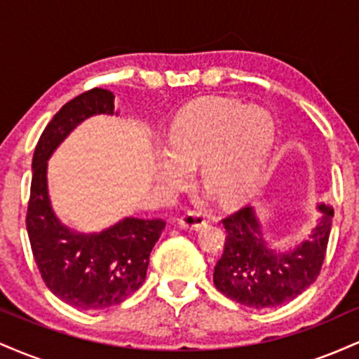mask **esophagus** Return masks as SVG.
Returning a JSON list of instances; mask_svg holds the SVG:
<instances>
[{
	"instance_id": "obj_1",
	"label": "esophagus",
	"mask_w": 359,
	"mask_h": 359,
	"mask_svg": "<svg viewBox=\"0 0 359 359\" xmlns=\"http://www.w3.org/2000/svg\"><path fill=\"white\" fill-rule=\"evenodd\" d=\"M179 224L184 229H201L205 224V216L201 211H187L180 216Z\"/></svg>"
}]
</instances>
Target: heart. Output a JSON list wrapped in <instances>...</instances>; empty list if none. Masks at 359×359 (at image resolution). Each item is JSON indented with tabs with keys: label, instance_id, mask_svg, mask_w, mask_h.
I'll return each mask as SVG.
<instances>
[{
	"label": "heart",
	"instance_id": "heart-1",
	"mask_svg": "<svg viewBox=\"0 0 359 359\" xmlns=\"http://www.w3.org/2000/svg\"><path fill=\"white\" fill-rule=\"evenodd\" d=\"M273 140V119L265 109L229 97L196 101L172 123L167 151L156 158V177L184 187L201 163V179L221 201L241 203L262 182Z\"/></svg>",
	"mask_w": 359,
	"mask_h": 359
}]
</instances>
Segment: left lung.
<instances>
[{"mask_svg": "<svg viewBox=\"0 0 359 359\" xmlns=\"http://www.w3.org/2000/svg\"><path fill=\"white\" fill-rule=\"evenodd\" d=\"M319 209L323 217L311 236L283 255L266 248L250 205L226 216L224 251L212 275L217 290L251 309L282 306L302 294L319 277L331 234L334 212L325 204Z\"/></svg>", "mask_w": 359, "mask_h": 359, "instance_id": "obj_1", "label": "left lung"}]
</instances>
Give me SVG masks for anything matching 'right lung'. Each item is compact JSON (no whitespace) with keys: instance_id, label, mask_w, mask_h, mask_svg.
<instances>
[{"instance_id":"add662e5","label":"right lung","mask_w":359,"mask_h":359,"mask_svg":"<svg viewBox=\"0 0 359 359\" xmlns=\"http://www.w3.org/2000/svg\"><path fill=\"white\" fill-rule=\"evenodd\" d=\"M114 96L94 88L79 94L50 119L35 147L27 209L32 253L45 285L69 306L100 311L118 306L143 285L151 248L163 219L126 217L100 234H79L62 226L47 192V160L82 119L113 114Z\"/></svg>"}]
</instances>
